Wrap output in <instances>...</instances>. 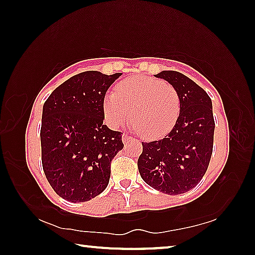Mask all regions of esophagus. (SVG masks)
Segmentation results:
<instances>
[{
	"label": "esophagus",
	"mask_w": 255,
	"mask_h": 255,
	"mask_svg": "<svg viewBox=\"0 0 255 255\" xmlns=\"http://www.w3.org/2000/svg\"><path fill=\"white\" fill-rule=\"evenodd\" d=\"M130 136H128V135H126V133H124L123 135V141H128L129 139H130Z\"/></svg>",
	"instance_id": "34e87169"
}]
</instances>
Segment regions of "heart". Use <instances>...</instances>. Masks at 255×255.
<instances>
[{
  "label": "heart",
  "instance_id": "1",
  "mask_svg": "<svg viewBox=\"0 0 255 255\" xmlns=\"http://www.w3.org/2000/svg\"><path fill=\"white\" fill-rule=\"evenodd\" d=\"M180 109L178 90L170 83L147 76L123 82L103 102V111L110 126H124L131 114L133 126L147 139L166 135L175 125Z\"/></svg>",
  "mask_w": 255,
  "mask_h": 255
}]
</instances>
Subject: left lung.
<instances>
[{
    "label": "left lung",
    "mask_w": 255,
    "mask_h": 255,
    "mask_svg": "<svg viewBox=\"0 0 255 255\" xmlns=\"http://www.w3.org/2000/svg\"><path fill=\"white\" fill-rule=\"evenodd\" d=\"M155 77L178 90L181 109L165 137L141 143L138 170L141 179L157 191L181 195L195 188L208 169L215 130L213 103L205 90L182 73L163 71Z\"/></svg>",
    "instance_id": "obj_1"
}]
</instances>
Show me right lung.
I'll return each instance as SVG.
<instances>
[{
    "instance_id": "add662e5",
    "label": "right lung",
    "mask_w": 255,
    "mask_h": 255,
    "mask_svg": "<svg viewBox=\"0 0 255 255\" xmlns=\"http://www.w3.org/2000/svg\"><path fill=\"white\" fill-rule=\"evenodd\" d=\"M120 75L80 73L56 88L42 107V169L67 201L91 200L109 183L111 161L124 144L122 132L103 125V101Z\"/></svg>"
}]
</instances>
